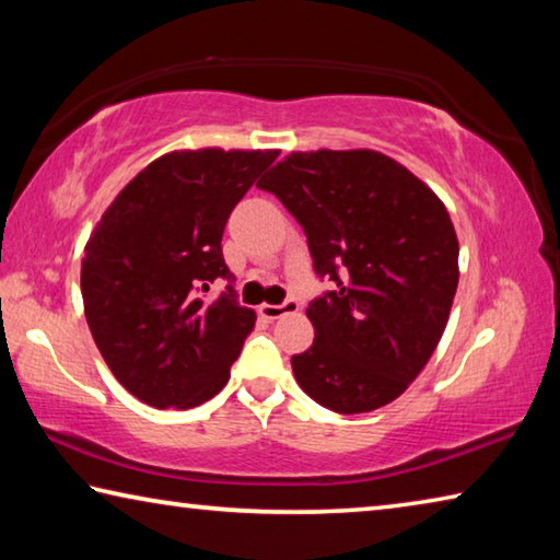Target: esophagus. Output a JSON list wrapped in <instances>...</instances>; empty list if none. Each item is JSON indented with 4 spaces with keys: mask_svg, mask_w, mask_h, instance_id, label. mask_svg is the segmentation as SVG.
Returning a JSON list of instances; mask_svg holds the SVG:
<instances>
[{
    "mask_svg": "<svg viewBox=\"0 0 560 560\" xmlns=\"http://www.w3.org/2000/svg\"><path fill=\"white\" fill-rule=\"evenodd\" d=\"M291 311H299V301H283V303H261L259 306V314L267 318V320H273V318H281L291 314Z\"/></svg>",
    "mask_w": 560,
    "mask_h": 560,
    "instance_id": "esophagus-1",
    "label": "esophagus"
}]
</instances>
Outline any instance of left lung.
<instances>
[{
	"instance_id": "1",
	"label": "left lung",
	"mask_w": 560,
	"mask_h": 560,
	"mask_svg": "<svg viewBox=\"0 0 560 560\" xmlns=\"http://www.w3.org/2000/svg\"><path fill=\"white\" fill-rule=\"evenodd\" d=\"M269 189L308 236L336 291L308 303L314 346L291 358L318 405L371 412L400 397L450 320L459 242L450 212L405 165L377 150H308L273 165Z\"/></svg>"
}]
</instances>
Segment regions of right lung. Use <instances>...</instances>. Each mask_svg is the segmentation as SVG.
I'll list each match as a JSON object with an SVG mask.
<instances>
[{
	"label": "right lung",
	"instance_id": "1",
	"mask_svg": "<svg viewBox=\"0 0 560 560\" xmlns=\"http://www.w3.org/2000/svg\"><path fill=\"white\" fill-rule=\"evenodd\" d=\"M279 150L197 148L160 155L120 189L83 249L81 293L103 360L150 407L189 410L230 381L257 314L232 287L222 234Z\"/></svg>",
	"mask_w": 560,
	"mask_h": 560
}]
</instances>
